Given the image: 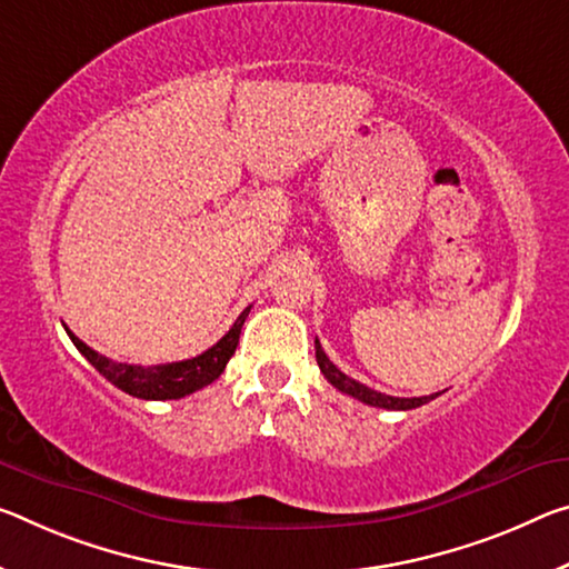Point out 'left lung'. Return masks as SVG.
<instances>
[{
  "instance_id": "1",
  "label": "left lung",
  "mask_w": 569,
  "mask_h": 569,
  "mask_svg": "<svg viewBox=\"0 0 569 569\" xmlns=\"http://www.w3.org/2000/svg\"><path fill=\"white\" fill-rule=\"evenodd\" d=\"M317 362H319V369L323 372V377L337 387L339 392L345 395H351V398L365 402V405H372V408H385V410H412V408H420V405H426L430 400L438 398L436 395H426V398H392V395H382L372 390V387H367L362 382L351 380V377H347L341 369L331 362V359L327 357V351L321 349L319 339H317Z\"/></svg>"
}]
</instances>
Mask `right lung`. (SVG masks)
Here are the masks:
<instances>
[{"instance_id":"1","label":"right lung","mask_w":569,"mask_h":569,"mask_svg":"<svg viewBox=\"0 0 569 569\" xmlns=\"http://www.w3.org/2000/svg\"><path fill=\"white\" fill-rule=\"evenodd\" d=\"M248 313H250V306L240 313L238 321L232 323L230 331L224 333L218 345L202 351V355H197L192 359H182V362L151 365V367L113 362V359L98 355L96 349L83 345V341H80L68 327H66V331L80 355H83L88 362L106 377L108 382L119 387V390L129 392V395H133V398H141V400H179V398H184V395L202 390V387L214 382L222 375L224 365L230 362L232 355H236L240 329H242V323H246Z\"/></svg>"}]
</instances>
